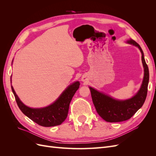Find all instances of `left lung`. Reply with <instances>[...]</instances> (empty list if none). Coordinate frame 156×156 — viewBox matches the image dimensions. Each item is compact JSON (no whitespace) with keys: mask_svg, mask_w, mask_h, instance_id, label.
I'll return each instance as SVG.
<instances>
[{"mask_svg":"<svg viewBox=\"0 0 156 156\" xmlns=\"http://www.w3.org/2000/svg\"><path fill=\"white\" fill-rule=\"evenodd\" d=\"M127 43L138 47L142 53V62L144 68V76L139 92L133 98L124 101L116 100L105 94L97 91L92 87L90 90L92 101L97 112L102 119L108 122H119L129 120L143 106L148 92L149 70L146 64L143 51L140 46L133 40Z\"/></svg>","mask_w":156,"mask_h":156,"instance_id":"left-lung-1","label":"left lung"}]
</instances>
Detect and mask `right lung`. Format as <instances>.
Wrapping results in <instances>:
<instances>
[{
    "label": "right lung",
    "mask_w": 156,
    "mask_h": 156,
    "mask_svg": "<svg viewBox=\"0 0 156 156\" xmlns=\"http://www.w3.org/2000/svg\"><path fill=\"white\" fill-rule=\"evenodd\" d=\"M79 85V81L75 82L65 90L53 104L40 108H33L26 106L18 98L12 86V90L17 104L23 114L40 126L52 127L60 125L67 118L69 103Z\"/></svg>",
    "instance_id": "right-lung-1"
}]
</instances>
